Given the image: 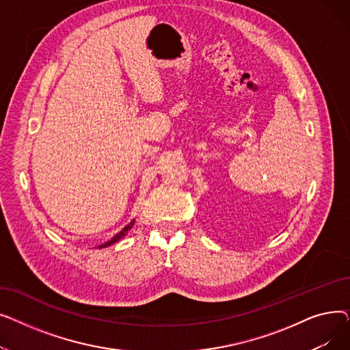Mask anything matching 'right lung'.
I'll return each mask as SVG.
<instances>
[{
	"instance_id": "1",
	"label": "right lung",
	"mask_w": 350,
	"mask_h": 350,
	"mask_svg": "<svg viewBox=\"0 0 350 350\" xmlns=\"http://www.w3.org/2000/svg\"><path fill=\"white\" fill-rule=\"evenodd\" d=\"M133 224H135V219H133V221L132 223H129L120 232H118L113 238H112V240H109V241H106L105 244H100V245H98V248H106V247H109V245H112V244H115V243H118L119 240H120V238H123L129 231H131L132 230V227H133Z\"/></svg>"
}]
</instances>
